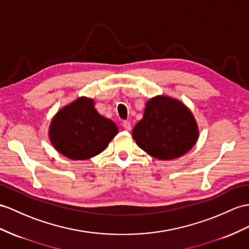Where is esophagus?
<instances>
[{"mask_svg": "<svg viewBox=\"0 0 249 249\" xmlns=\"http://www.w3.org/2000/svg\"><path fill=\"white\" fill-rule=\"evenodd\" d=\"M123 126H124V128L126 131H131V129H132L130 121H124V123H123Z\"/></svg>", "mask_w": 249, "mask_h": 249, "instance_id": "esophagus-1", "label": "esophagus"}]
</instances>
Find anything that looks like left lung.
Returning a JSON list of instances; mask_svg holds the SVG:
<instances>
[{
    "label": "left lung",
    "mask_w": 249,
    "mask_h": 249,
    "mask_svg": "<svg viewBox=\"0 0 249 249\" xmlns=\"http://www.w3.org/2000/svg\"><path fill=\"white\" fill-rule=\"evenodd\" d=\"M144 152L160 160H170L190 151L198 138V126L183 102L159 95L145 102L143 117L132 131Z\"/></svg>",
    "instance_id": "obj_1"
}]
</instances>
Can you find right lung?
Masks as SVG:
<instances>
[{
    "label": "right lung",
    "instance_id": "obj_1",
    "mask_svg": "<svg viewBox=\"0 0 249 249\" xmlns=\"http://www.w3.org/2000/svg\"><path fill=\"white\" fill-rule=\"evenodd\" d=\"M117 133L116 124L97 112L92 98L82 96L54 115L48 136L60 154L86 160L101 153Z\"/></svg>",
    "mask_w": 249,
    "mask_h": 249
}]
</instances>
